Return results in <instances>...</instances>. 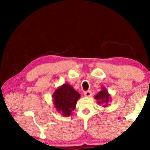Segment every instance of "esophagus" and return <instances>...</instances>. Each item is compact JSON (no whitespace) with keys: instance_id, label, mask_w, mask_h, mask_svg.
I'll return each instance as SVG.
<instances>
[{"instance_id":"1","label":"esophagus","mask_w":150,"mask_h":150,"mask_svg":"<svg viewBox=\"0 0 150 150\" xmlns=\"http://www.w3.org/2000/svg\"><path fill=\"white\" fill-rule=\"evenodd\" d=\"M84 95L85 96H87V97H89V96L92 95V93H91V91H85V92L84 93Z\"/></svg>"}]
</instances>
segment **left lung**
<instances>
[{
    "label": "left lung",
    "mask_w": 150,
    "mask_h": 150,
    "mask_svg": "<svg viewBox=\"0 0 150 150\" xmlns=\"http://www.w3.org/2000/svg\"><path fill=\"white\" fill-rule=\"evenodd\" d=\"M95 98L97 100L98 105H102L103 107H107L108 103L110 101L111 96L105 87H101V91L95 96Z\"/></svg>",
    "instance_id": "1"
}]
</instances>
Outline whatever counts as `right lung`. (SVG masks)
<instances>
[{
    "instance_id": "obj_1",
    "label": "right lung",
    "mask_w": 150,
    "mask_h": 150,
    "mask_svg": "<svg viewBox=\"0 0 150 150\" xmlns=\"http://www.w3.org/2000/svg\"><path fill=\"white\" fill-rule=\"evenodd\" d=\"M80 97V94L71 85L65 83L58 87L53 94V104L58 112L65 117H68L75 110Z\"/></svg>"
}]
</instances>
